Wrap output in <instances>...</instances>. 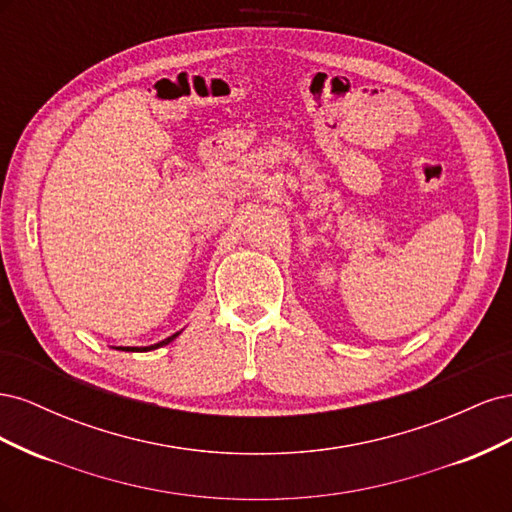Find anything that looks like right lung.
<instances>
[{
  "label": "right lung",
  "instance_id": "right-lung-1",
  "mask_svg": "<svg viewBox=\"0 0 512 512\" xmlns=\"http://www.w3.org/2000/svg\"><path fill=\"white\" fill-rule=\"evenodd\" d=\"M181 333V331H179ZM179 333H175V335H170V337H166V339H162V342H158V344H153V346H143V348H138V346H119L117 350H126V352H149V350H156V348H162V346H166V344H170L173 342V339L179 335Z\"/></svg>",
  "mask_w": 512,
  "mask_h": 512
}]
</instances>
